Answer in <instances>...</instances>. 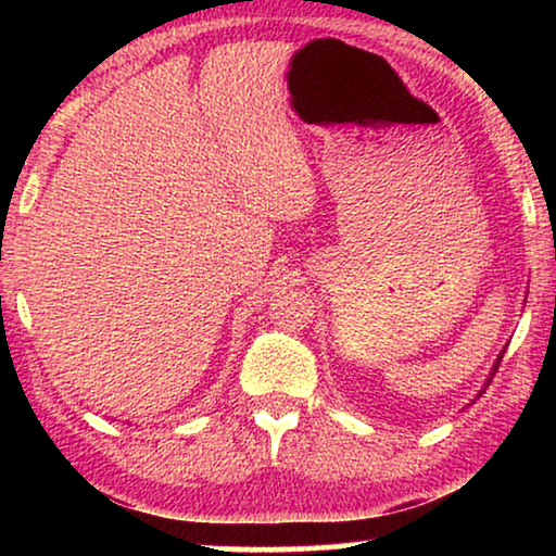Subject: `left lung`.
<instances>
[{
  "instance_id": "obj_1",
  "label": "left lung",
  "mask_w": 556,
  "mask_h": 556,
  "mask_svg": "<svg viewBox=\"0 0 556 556\" xmlns=\"http://www.w3.org/2000/svg\"><path fill=\"white\" fill-rule=\"evenodd\" d=\"M501 359H504V352H501V356H498V359H496V364H493V371H496L498 369V364H501ZM493 371H491V377H493ZM489 382H491V379H489ZM489 382H485V387H489ZM483 392V390H481ZM478 397H481V394H478Z\"/></svg>"
}]
</instances>
